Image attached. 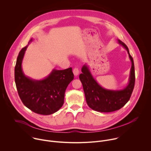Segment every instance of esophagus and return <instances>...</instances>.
Instances as JSON below:
<instances>
[{
  "instance_id": "1",
  "label": "esophagus",
  "mask_w": 151,
  "mask_h": 151,
  "mask_svg": "<svg viewBox=\"0 0 151 151\" xmlns=\"http://www.w3.org/2000/svg\"><path fill=\"white\" fill-rule=\"evenodd\" d=\"M73 74L75 76H78L79 75V69L78 68H75L73 70Z\"/></svg>"
}]
</instances>
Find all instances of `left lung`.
<instances>
[{"mask_svg": "<svg viewBox=\"0 0 151 151\" xmlns=\"http://www.w3.org/2000/svg\"><path fill=\"white\" fill-rule=\"evenodd\" d=\"M119 44L127 51L132 61V68L128 85L122 90H107L100 86L93 76L88 66L86 64L82 68L79 79L83 86L86 101L94 111L100 112H111L120 109L130 100L135 83L134 61L127 46L118 39Z\"/></svg>", "mask_w": 151, "mask_h": 151, "instance_id": "1", "label": "left lung"}]
</instances>
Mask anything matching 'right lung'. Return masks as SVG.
I'll return each mask as SVG.
<instances>
[{
	"label": "right lung",
	"mask_w": 151,
	"mask_h": 151,
	"mask_svg": "<svg viewBox=\"0 0 151 151\" xmlns=\"http://www.w3.org/2000/svg\"><path fill=\"white\" fill-rule=\"evenodd\" d=\"M33 40L31 39L29 44ZM27 46L19 52L15 67V82L18 95L23 104L35 113L48 115L58 111L64 104V94L74 79L72 68L53 69L41 80H35L24 73L22 62Z\"/></svg>",
	"instance_id": "1"
}]
</instances>
